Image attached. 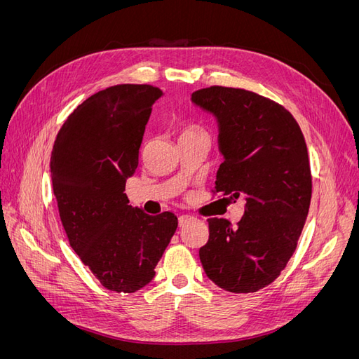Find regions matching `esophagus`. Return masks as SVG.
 I'll use <instances>...</instances> for the list:
<instances>
[{"instance_id":"esophagus-1","label":"esophagus","mask_w":359,"mask_h":359,"mask_svg":"<svg viewBox=\"0 0 359 359\" xmlns=\"http://www.w3.org/2000/svg\"><path fill=\"white\" fill-rule=\"evenodd\" d=\"M191 220H194V217H191V215H180V219H178L180 227L186 226V224H187V223H190Z\"/></svg>"}]
</instances>
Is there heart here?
Here are the masks:
<instances>
[{"label": "heart", "mask_w": 359, "mask_h": 359, "mask_svg": "<svg viewBox=\"0 0 359 359\" xmlns=\"http://www.w3.org/2000/svg\"><path fill=\"white\" fill-rule=\"evenodd\" d=\"M199 133H205L201 127L193 126V124H187V126H182V127H181V130H180V137L193 136V135H199Z\"/></svg>", "instance_id": "obj_1"}]
</instances>
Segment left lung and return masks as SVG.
<instances>
[{
	"label": "left lung",
	"instance_id": "obj_1",
	"mask_svg": "<svg viewBox=\"0 0 359 359\" xmlns=\"http://www.w3.org/2000/svg\"><path fill=\"white\" fill-rule=\"evenodd\" d=\"M191 100L219 119L224 161L212 194L245 201L236 226L208 219L201 264L219 287L256 292L285 269L307 219L311 170L306 139L287 109L256 93L212 85L194 91Z\"/></svg>",
	"mask_w": 359,
	"mask_h": 359
}]
</instances>
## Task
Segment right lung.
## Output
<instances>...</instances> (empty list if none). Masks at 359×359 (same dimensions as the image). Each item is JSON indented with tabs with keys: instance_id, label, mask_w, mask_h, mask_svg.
<instances>
[{
	"instance_id": "obj_1",
	"label": "right lung",
	"mask_w": 359,
	"mask_h": 359,
	"mask_svg": "<svg viewBox=\"0 0 359 359\" xmlns=\"http://www.w3.org/2000/svg\"><path fill=\"white\" fill-rule=\"evenodd\" d=\"M161 94L147 83L93 94L67 116L52 149V187L70 247L116 293H133L153 280L178 226L169 211L148 215L132 208L124 193Z\"/></svg>"
}]
</instances>
